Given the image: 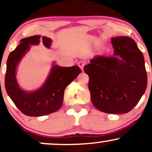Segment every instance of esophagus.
I'll list each match as a JSON object with an SVG mask.
<instances>
[{"mask_svg": "<svg viewBox=\"0 0 152 152\" xmlns=\"http://www.w3.org/2000/svg\"><path fill=\"white\" fill-rule=\"evenodd\" d=\"M77 65H78V66L80 68L81 70H83V68H84V65H85V63H84V61H79L77 63Z\"/></svg>", "mask_w": 152, "mask_h": 152, "instance_id": "1", "label": "esophagus"}]
</instances>
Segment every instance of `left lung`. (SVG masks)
<instances>
[{"instance_id": "left-lung-1", "label": "left lung", "mask_w": 152, "mask_h": 152, "mask_svg": "<svg viewBox=\"0 0 152 152\" xmlns=\"http://www.w3.org/2000/svg\"><path fill=\"white\" fill-rule=\"evenodd\" d=\"M111 43L114 56H94L84 70L89 77L88 89L96 108L109 114L127 113L147 88L145 58L131 37H112Z\"/></svg>"}]
</instances>
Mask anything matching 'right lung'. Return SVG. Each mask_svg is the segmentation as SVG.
<instances>
[{
	"label": "right lung",
	"mask_w": 152,
	"mask_h": 152,
	"mask_svg": "<svg viewBox=\"0 0 152 152\" xmlns=\"http://www.w3.org/2000/svg\"><path fill=\"white\" fill-rule=\"evenodd\" d=\"M41 40L47 48H50L52 40L49 37L41 38L40 35L25 37L10 54L7 61L5 86L7 95L23 114L30 117H40L57 111L62 105L67 86L81 72L78 66L62 67L54 61L40 87L33 91L20 87L17 79V67L31 46L39 45Z\"/></svg>",
	"instance_id": "add662e5"
}]
</instances>
